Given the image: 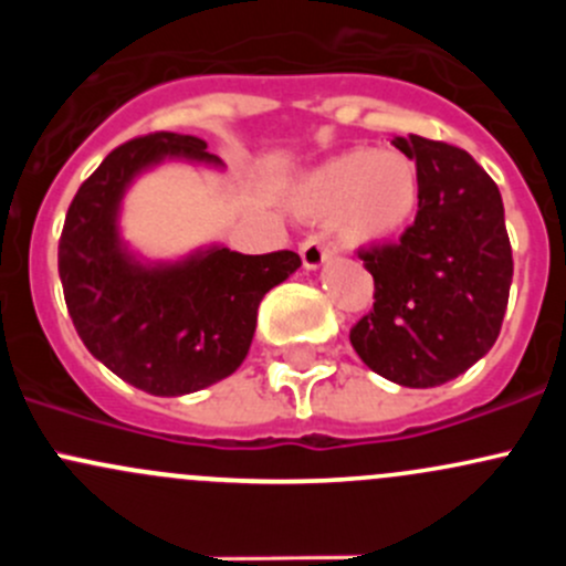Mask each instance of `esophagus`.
<instances>
[{"label": "esophagus", "instance_id": "esophagus-1", "mask_svg": "<svg viewBox=\"0 0 566 566\" xmlns=\"http://www.w3.org/2000/svg\"><path fill=\"white\" fill-rule=\"evenodd\" d=\"M301 260H304L306 271H317L319 265H325V262L331 260V251L319 238H306V241L301 243Z\"/></svg>", "mask_w": 566, "mask_h": 566}]
</instances>
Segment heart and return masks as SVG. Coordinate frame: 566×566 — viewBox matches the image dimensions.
I'll return each instance as SVG.
<instances>
[{
    "label": "heart",
    "instance_id": "heart-1",
    "mask_svg": "<svg viewBox=\"0 0 566 566\" xmlns=\"http://www.w3.org/2000/svg\"><path fill=\"white\" fill-rule=\"evenodd\" d=\"M419 167L408 153L356 147L328 158L295 182L293 205L304 216L334 219L347 247H375L397 238L416 216Z\"/></svg>",
    "mask_w": 566,
    "mask_h": 566
}]
</instances>
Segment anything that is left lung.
Here are the masks:
<instances>
[{"mask_svg":"<svg viewBox=\"0 0 566 566\" xmlns=\"http://www.w3.org/2000/svg\"><path fill=\"white\" fill-rule=\"evenodd\" d=\"M391 145L419 167V213L399 243L361 251L375 306L353 325L350 342L380 378L432 389L499 339L512 247L499 186L465 150L413 134Z\"/></svg>","mask_w":566,"mask_h":566,"instance_id":"obj_1","label":"left lung"}]
</instances>
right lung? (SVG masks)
Segmentation results:
<instances>
[{
    "label": "right lung",
    "mask_w": 566,
    "mask_h": 566,
    "mask_svg": "<svg viewBox=\"0 0 566 566\" xmlns=\"http://www.w3.org/2000/svg\"><path fill=\"white\" fill-rule=\"evenodd\" d=\"M167 161L224 169L199 136L161 130L119 145L67 208L60 279L73 325L104 367L153 397H182L241 367L262 295L293 276L301 256L210 243L180 260H147L130 249L119 232L125 193Z\"/></svg>",
    "instance_id": "add662e5"
}]
</instances>
